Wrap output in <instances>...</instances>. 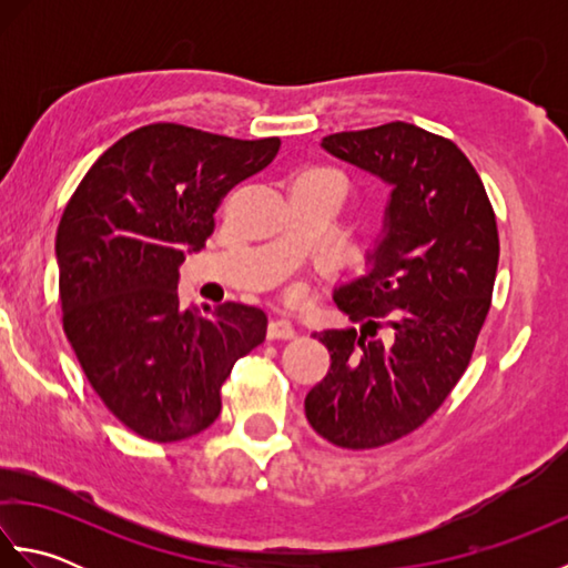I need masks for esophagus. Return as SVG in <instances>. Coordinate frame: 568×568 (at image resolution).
<instances>
[{"mask_svg":"<svg viewBox=\"0 0 568 568\" xmlns=\"http://www.w3.org/2000/svg\"><path fill=\"white\" fill-rule=\"evenodd\" d=\"M297 329L293 327V322H287L283 317H275L268 324V339H295Z\"/></svg>","mask_w":568,"mask_h":568,"instance_id":"34e87169","label":"esophagus"}]
</instances>
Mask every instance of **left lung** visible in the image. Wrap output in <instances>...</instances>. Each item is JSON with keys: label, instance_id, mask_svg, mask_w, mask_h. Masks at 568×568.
<instances>
[{"label": "left lung", "instance_id": "left-lung-1", "mask_svg": "<svg viewBox=\"0 0 568 568\" xmlns=\"http://www.w3.org/2000/svg\"><path fill=\"white\" fill-rule=\"evenodd\" d=\"M322 149L390 187L366 273L334 287L361 329L315 334L332 368L305 397L324 439L373 449L417 429L464 376L490 310L498 226L476 168L449 139L390 122L324 136Z\"/></svg>", "mask_w": 568, "mask_h": 568}]
</instances>
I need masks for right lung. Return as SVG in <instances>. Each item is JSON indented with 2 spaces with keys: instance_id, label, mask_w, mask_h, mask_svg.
I'll list each match as a JSON object with an SVG mask.
<instances>
[{
  "instance_id": "obj_1",
  "label": "right lung",
  "mask_w": 568,
  "mask_h": 568,
  "mask_svg": "<svg viewBox=\"0 0 568 568\" xmlns=\"http://www.w3.org/2000/svg\"><path fill=\"white\" fill-rule=\"evenodd\" d=\"M281 139L149 124L106 149L58 224L63 329L90 385L139 437L180 442L222 413V383L265 339L258 307H180L178 268Z\"/></svg>"
}]
</instances>
